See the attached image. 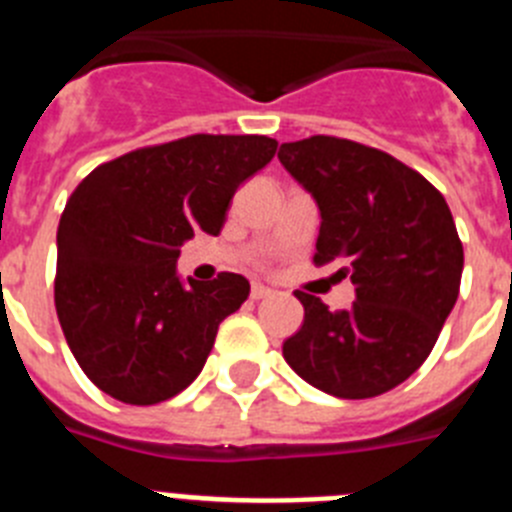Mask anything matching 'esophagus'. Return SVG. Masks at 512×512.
Returning a JSON list of instances; mask_svg holds the SVG:
<instances>
[{"mask_svg":"<svg viewBox=\"0 0 512 512\" xmlns=\"http://www.w3.org/2000/svg\"><path fill=\"white\" fill-rule=\"evenodd\" d=\"M274 292H271L269 287H264V284H253L251 287V300H266V297H271Z\"/></svg>","mask_w":512,"mask_h":512,"instance_id":"34e87169","label":"esophagus"}]
</instances>
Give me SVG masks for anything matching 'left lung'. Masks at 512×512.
Returning <instances> with one entry per match:
<instances>
[{
  "label": "left lung",
  "mask_w": 512,
  "mask_h": 512,
  "mask_svg": "<svg viewBox=\"0 0 512 512\" xmlns=\"http://www.w3.org/2000/svg\"><path fill=\"white\" fill-rule=\"evenodd\" d=\"M279 161L315 197V264H338L356 302L330 312L297 289L305 320L282 354L343 400L390 392L428 359L459 297L464 248L443 194L390 153L333 135L282 143Z\"/></svg>",
  "instance_id": "obj_1"
}]
</instances>
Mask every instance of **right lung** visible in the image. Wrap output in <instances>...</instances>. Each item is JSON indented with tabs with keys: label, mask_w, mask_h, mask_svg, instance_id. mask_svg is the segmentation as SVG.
Listing matches in <instances>:
<instances>
[{
	"label": "right lung",
	"mask_w": 512,
	"mask_h": 512,
	"mask_svg": "<svg viewBox=\"0 0 512 512\" xmlns=\"http://www.w3.org/2000/svg\"><path fill=\"white\" fill-rule=\"evenodd\" d=\"M274 153L266 135H187L107 161L74 189L58 223L56 312L99 390L156 405L197 379L251 284L223 271L184 287L179 248L220 233L235 189Z\"/></svg>",
	"instance_id": "1"
}]
</instances>
